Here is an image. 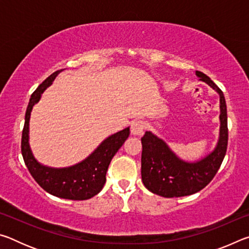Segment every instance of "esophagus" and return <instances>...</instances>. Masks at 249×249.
Wrapping results in <instances>:
<instances>
[{"label":"esophagus","mask_w":249,"mask_h":249,"mask_svg":"<svg viewBox=\"0 0 249 249\" xmlns=\"http://www.w3.org/2000/svg\"><path fill=\"white\" fill-rule=\"evenodd\" d=\"M146 128V124L142 121H134L130 125V133L135 136H142Z\"/></svg>","instance_id":"1"}]
</instances>
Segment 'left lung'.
<instances>
[{
  "label": "left lung",
  "mask_w": 249,
  "mask_h": 249,
  "mask_svg": "<svg viewBox=\"0 0 249 249\" xmlns=\"http://www.w3.org/2000/svg\"><path fill=\"white\" fill-rule=\"evenodd\" d=\"M201 81L220 94V138L212 153L196 162H187L172 153L165 142L146 132L142 137V180L150 192L163 197H179L199 192L206 187L220 169L229 141L227 111L222 90L208 75L196 71Z\"/></svg>",
  "instance_id": "obj_1"
}]
</instances>
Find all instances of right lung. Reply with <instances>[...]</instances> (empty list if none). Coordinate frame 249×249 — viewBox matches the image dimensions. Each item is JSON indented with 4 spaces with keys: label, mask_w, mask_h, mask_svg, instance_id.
Masks as SVG:
<instances>
[{
    "label": "right lung",
    "mask_w": 249,
    "mask_h": 249,
    "mask_svg": "<svg viewBox=\"0 0 249 249\" xmlns=\"http://www.w3.org/2000/svg\"><path fill=\"white\" fill-rule=\"evenodd\" d=\"M58 70L39 84L32 94L25 114L22 134V155L28 171L46 192L68 200H88L102 190L109 162L129 136V127L117 132L102 142L98 148L83 161L68 168H50L40 165L34 158L28 142L29 117L34 104L40 99L46 88L53 83Z\"/></svg>",
    "instance_id": "obj_1"
}]
</instances>
